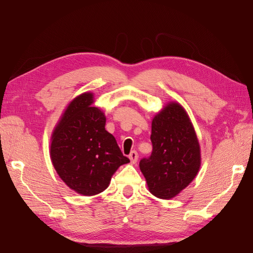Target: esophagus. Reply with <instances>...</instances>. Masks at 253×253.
Segmentation results:
<instances>
[{
  "label": "esophagus",
  "mask_w": 253,
  "mask_h": 253,
  "mask_svg": "<svg viewBox=\"0 0 253 253\" xmlns=\"http://www.w3.org/2000/svg\"><path fill=\"white\" fill-rule=\"evenodd\" d=\"M128 158H129V160H131L132 164H136L137 160H138V153H137L136 151H132L131 153H129Z\"/></svg>",
  "instance_id": "esophagus-1"
}]
</instances>
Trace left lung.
Masks as SVG:
<instances>
[{
    "label": "left lung",
    "instance_id": "left-lung-1",
    "mask_svg": "<svg viewBox=\"0 0 253 253\" xmlns=\"http://www.w3.org/2000/svg\"><path fill=\"white\" fill-rule=\"evenodd\" d=\"M149 157L139 167L150 192L169 200L192 181L200 170L201 150L186 111L178 103H169L152 121Z\"/></svg>",
    "mask_w": 253,
    "mask_h": 253
}]
</instances>
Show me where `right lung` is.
Listing matches in <instances>:
<instances>
[{"mask_svg":"<svg viewBox=\"0 0 253 253\" xmlns=\"http://www.w3.org/2000/svg\"><path fill=\"white\" fill-rule=\"evenodd\" d=\"M84 93L67 106L52 134L51 162L66 185L82 195H95L109 187L112 175L129 163L115 137L105 129L104 114Z\"/></svg>","mask_w":253,"mask_h":253,"instance_id":"obj_1","label":"right lung"}]
</instances>
